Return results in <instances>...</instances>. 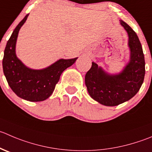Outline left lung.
I'll return each instance as SVG.
<instances>
[{
	"mask_svg": "<svg viewBox=\"0 0 152 152\" xmlns=\"http://www.w3.org/2000/svg\"><path fill=\"white\" fill-rule=\"evenodd\" d=\"M120 21L129 35V62L117 74L107 73L92 62L85 78L91 98L106 106L118 105L131 99L139 91L145 76V58L137 35L126 22Z\"/></svg>",
	"mask_w": 152,
	"mask_h": 152,
	"instance_id": "left-lung-1",
	"label": "left lung"
}]
</instances>
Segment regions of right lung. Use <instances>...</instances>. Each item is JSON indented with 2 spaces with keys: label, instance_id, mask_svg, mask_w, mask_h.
Segmentation results:
<instances>
[{
  "label": "right lung",
  "instance_id": "add662e5",
  "mask_svg": "<svg viewBox=\"0 0 152 152\" xmlns=\"http://www.w3.org/2000/svg\"><path fill=\"white\" fill-rule=\"evenodd\" d=\"M28 15L18 24L7 42L3 70L9 85L18 96L29 102H41L50 96L62 72L74 64L77 58H61L42 70H33L25 66L16 56L15 45L19 30Z\"/></svg>",
  "mask_w": 152,
  "mask_h": 152
}]
</instances>
